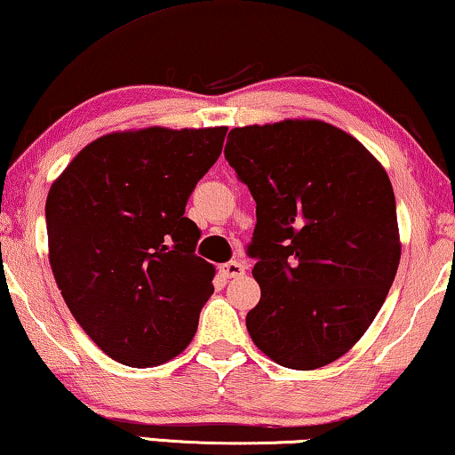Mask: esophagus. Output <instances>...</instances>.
Returning a JSON list of instances; mask_svg holds the SVG:
<instances>
[{
    "label": "esophagus",
    "instance_id": "obj_1",
    "mask_svg": "<svg viewBox=\"0 0 455 455\" xmlns=\"http://www.w3.org/2000/svg\"><path fill=\"white\" fill-rule=\"evenodd\" d=\"M222 274H225L227 277H239L245 274V266H243L241 261H228L222 266Z\"/></svg>",
    "mask_w": 455,
    "mask_h": 455
}]
</instances>
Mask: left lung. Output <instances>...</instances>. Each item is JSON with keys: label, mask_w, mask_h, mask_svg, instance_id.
Instances as JSON below:
<instances>
[{"label": "left lung", "mask_w": 455, "mask_h": 455, "mask_svg": "<svg viewBox=\"0 0 455 455\" xmlns=\"http://www.w3.org/2000/svg\"><path fill=\"white\" fill-rule=\"evenodd\" d=\"M225 157L257 204L247 313L253 343L283 368L316 370L354 347L401 263L388 173L329 122L286 118L228 132Z\"/></svg>", "instance_id": "1"}]
</instances>
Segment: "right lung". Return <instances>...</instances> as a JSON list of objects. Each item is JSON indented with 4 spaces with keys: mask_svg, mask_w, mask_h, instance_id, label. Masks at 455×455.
I'll list each match as a JSON object with an SVG mask.
<instances>
[{
    "mask_svg": "<svg viewBox=\"0 0 455 455\" xmlns=\"http://www.w3.org/2000/svg\"><path fill=\"white\" fill-rule=\"evenodd\" d=\"M227 126H148L81 148L46 198L49 261L92 341L131 368L180 355L214 292L194 253L189 194L222 153Z\"/></svg>",
    "mask_w": 455,
    "mask_h": 455,
    "instance_id": "1",
    "label": "right lung"
}]
</instances>
